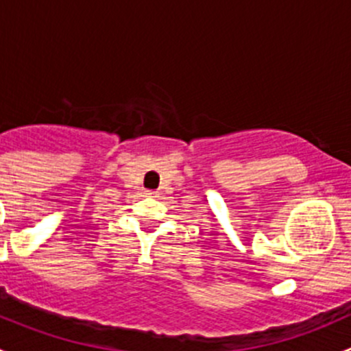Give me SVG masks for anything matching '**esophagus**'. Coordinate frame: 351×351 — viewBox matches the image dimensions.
<instances>
[{
	"label": "esophagus",
	"instance_id": "esophagus-1",
	"mask_svg": "<svg viewBox=\"0 0 351 351\" xmlns=\"http://www.w3.org/2000/svg\"><path fill=\"white\" fill-rule=\"evenodd\" d=\"M146 197H158L159 195V192H156V190H146Z\"/></svg>",
	"mask_w": 351,
	"mask_h": 351
}]
</instances>
